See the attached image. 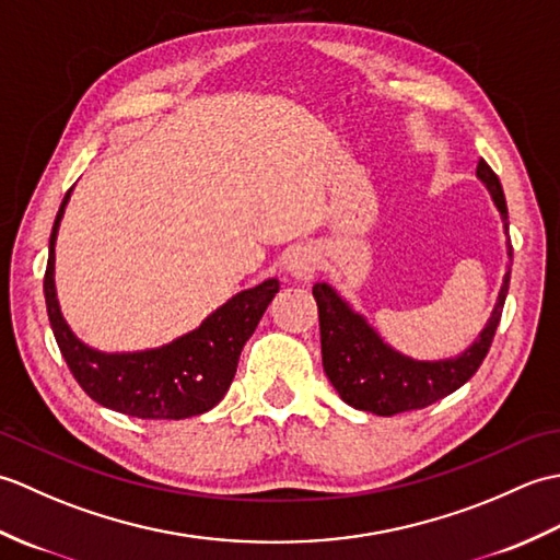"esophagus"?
Here are the masks:
<instances>
[{"label":"esophagus","instance_id":"obj_1","mask_svg":"<svg viewBox=\"0 0 560 560\" xmlns=\"http://www.w3.org/2000/svg\"><path fill=\"white\" fill-rule=\"evenodd\" d=\"M317 271V257L311 247H299L287 257V273L299 281H311Z\"/></svg>","mask_w":560,"mask_h":560}]
</instances>
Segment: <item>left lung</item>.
Returning <instances> with one entry per match:
<instances>
[{
    "instance_id": "1",
    "label": "left lung",
    "mask_w": 560,
    "mask_h": 560,
    "mask_svg": "<svg viewBox=\"0 0 560 560\" xmlns=\"http://www.w3.org/2000/svg\"><path fill=\"white\" fill-rule=\"evenodd\" d=\"M477 177L489 189L508 237V257L513 259V245L508 235V205L501 180L483 159L477 165ZM510 287V267L503 277L498 303L471 347L445 361H413L380 339L365 317L353 313L351 305L329 287L315 283L313 295L319 313V341H323V365L339 397L349 407L377 416H395L401 411L423 409L459 389L479 371L491 349L498 323H501L505 295Z\"/></svg>"
}]
</instances>
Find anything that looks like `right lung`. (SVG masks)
I'll use <instances>...</instances> for the list:
<instances>
[{"label": "right lung", "mask_w": 560, "mask_h": 560, "mask_svg": "<svg viewBox=\"0 0 560 560\" xmlns=\"http://www.w3.org/2000/svg\"><path fill=\"white\" fill-rule=\"evenodd\" d=\"M71 189L62 199L50 233V257L45 269V303L57 347L71 375L86 395L135 419H189L217 407L229 392L245 341L279 293V281L241 291L189 335L161 349L135 353H103L86 347L59 313L55 293V241Z\"/></svg>", "instance_id": "right-lung-1"}]
</instances>
